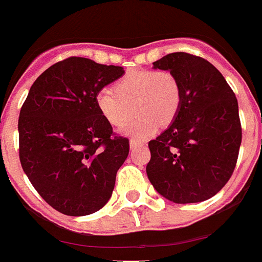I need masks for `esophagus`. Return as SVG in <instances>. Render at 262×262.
Here are the masks:
<instances>
[{"mask_svg": "<svg viewBox=\"0 0 262 262\" xmlns=\"http://www.w3.org/2000/svg\"><path fill=\"white\" fill-rule=\"evenodd\" d=\"M142 146H143V143H142V142L136 141V139H130V148L132 149L137 148V147H142Z\"/></svg>", "mask_w": 262, "mask_h": 262, "instance_id": "obj_1", "label": "esophagus"}]
</instances>
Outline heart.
Listing matches in <instances>:
<instances>
[{
  "label": "heart",
  "instance_id": "b5f03b06",
  "mask_svg": "<svg viewBox=\"0 0 262 262\" xmlns=\"http://www.w3.org/2000/svg\"><path fill=\"white\" fill-rule=\"evenodd\" d=\"M95 105L103 119L113 126H123L132 118L124 133L136 139L152 136L159 124L169 125L177 118L182 105L179 80L169 70L136 69L114 83V91L100 90Z\"/></svg>",
  "mask_w": 262,
  "mask_h": 262
}]
</instances>
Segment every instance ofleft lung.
I'll return each mask as SVG.
<instances>
[{"mask_svg": "<svg viewBox=\"0 0 262 262\" xmlns=\"http://www.w3.org/2000/svg\"><path fill=\"white\" fill-rule=\"evenodd\" d=\"M179 80L182 105L171 125L148 142L146 171L155 189L175 204L211 199L234 171L242 142L238 101L216 68L174 52L154 62Z\"/></svg>", "mask_w": 262, "mask_h": 262, "instance_id": "obj_1", "label": "left lung"}]
</instances>
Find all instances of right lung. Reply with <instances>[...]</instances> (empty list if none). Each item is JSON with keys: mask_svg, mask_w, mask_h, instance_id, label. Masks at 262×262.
<instances>
[{"mask_svg": "<svg viewBox=\"0 0 262 262\" xmlns=\"http://www.w3.org/2000/svg\"><path fill=\"white\" fill-rule=\"evenodd\" d=\"M123 74L120 67L72 56L43 72L23 103L17 124L23 170L61 214H93L113 194L129 139L114 133L95 96Z\"/></svg>", "mask_w": 262, "mask_h": 262, "instance_id": "add662e5", "label": "right lung"}]
</instances>
